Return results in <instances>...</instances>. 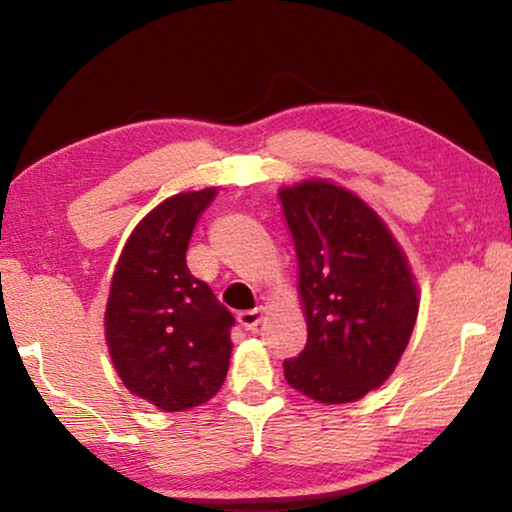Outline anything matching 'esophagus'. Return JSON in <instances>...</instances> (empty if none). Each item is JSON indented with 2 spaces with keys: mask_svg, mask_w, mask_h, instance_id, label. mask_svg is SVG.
<instances>
[{
  "mask_svg": "<svg viewBox=\"0 0 512 512\" xmlns=\"http://www.w3.org/2000/svg\"><path fill=\"white\" fill-rule=\"evenodd\" d=\"M264 319V310L262 308H255V310H243L239 312V317H236V322H239L243 329L246 331H255L259 322Z\"/></svg>",
  "mask_w": 512,
  "mask_h": 512,
  "instance_id": "34e87169",
  "label": "esophagus"
}]
</instances>
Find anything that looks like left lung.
<instances>
[{"label": "left lung", "mask_w": 512, "mask_h": 512, "mask_svg": "<svg viewBox=\"0 0 512 512\" xmlns=\"http://www.w3.org/2000/svg\"><path fill=\"white\" fill-rule=\"evenodd\" d=\"M299 259L308 342L285 358V379L326 404L384 384L414 331L418 289L379 216L349 190L305 181L280 190Z\"/></svg>", "instance_id": "1"}]
</instances>
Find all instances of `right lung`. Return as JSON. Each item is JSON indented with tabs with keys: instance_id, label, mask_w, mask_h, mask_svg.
<instances>
[{
	"instance_id": "right-lung-1",
	"label": "right lung",
	"mask_w": 512,
	"mask_h": 512,
	"mask_svg": "<svg viewBox=\"0 0 512 512\" xmlns=\"http://www.w3.org/2000/svg\"><path fill=\"white\" fill-rule=\"evenodd\" d=\"M216 188L181 193L144 216L114 271L105 338L121 381L165 411L204 404L223 386L232 312L188 271L186 250Z\"/></svg>"
}]
</instances>
